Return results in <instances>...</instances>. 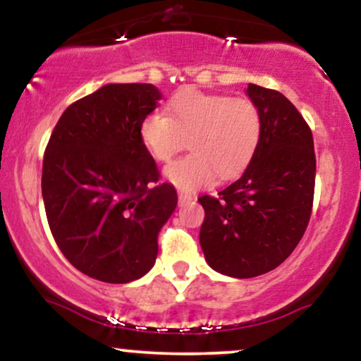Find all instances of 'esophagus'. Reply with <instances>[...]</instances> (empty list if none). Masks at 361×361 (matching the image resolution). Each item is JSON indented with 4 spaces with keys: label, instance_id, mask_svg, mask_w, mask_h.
<instances>
[{
    "label": "esophagus",
    "instance_id": "obj_1",
    "mask_svg": "<svg viewBox=\"0 0 361 361\" xmlns=\"http://www.w3.org/2000/svg\"><path fill=\"white\" fill-rule=\"evenodd\" d=\"M192 200H195V198H193L190 193H186V192H178V202H180L181 205L188 204V202H192Z\"/></svg>",
    "mask_w": 361,
    "mask_h": 361
}]
</instances>
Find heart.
Wrapping results in <instances>:
<instances>
[{
    "label": "heart",
    "mask_w": 361,
    "mask_h": 361,
    "mask_svg": "<svg viewBox=\"0 0 361 361\" xmlns=\"http://www.w3.org/2000/svg\"><path fill=\"white\" fill-rule=\"evenodd\" d=\"M261 111L250 98L200 90H181L168 102L166 115L149 114L139 134L152 157L168 163L185 147L188 156L166 168V178L181 190L238 176L259 146Z\"/></svg>",
    "instance_id": "heart-1"
}]
</instances>
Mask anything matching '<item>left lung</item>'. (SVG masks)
<instances>
[{
  "label": "left lung",
  "mask_w": 361,
  "mask_h": 361,
  "mask_svg": "<svg viewBox=\"0 0 361 361\" xmlns=\"http://www.w3.org/2000/svg\"><path fill=\"white\" fill-rule=\"evenodd\" d=\"M263 120L259 146L238 181L198 198L205 210L200 246L215 271L252 279L292 255L312 214L316 154L312 132L280 91L250 85Z\"/></svg>",
  "instance_id": "8db88e82"
}]
</instances>
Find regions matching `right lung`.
<instances>
[{
    "mask_svg": "<svg viewBox=\"0 0 361 361\" xmlns=\"http://www.w3.org/2000/svg\"><path fill=\"white\" fill-rule=\"evenodd\" d=\"M161 93L147 82L106 85L64 110L44 152L51 233L74 268L106 283L151 270L157 234L178 195L140 139Z\"/></svg>",
    "mask_w": 361,
    "mask_h": 361,
    "instance_id": "obj_1",
    "label": "right lung"
}]
</instances>
